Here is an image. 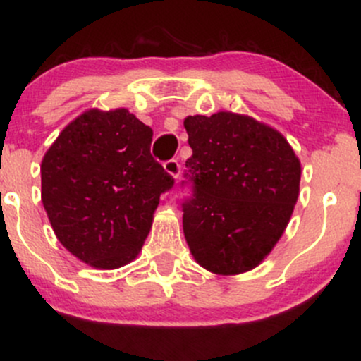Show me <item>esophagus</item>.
Instances as JSON below:
<instances>
[{
    "mask_svg": "<svg viewBox=\"0 0 361 361\" xmlns=\"http://www.w3.org/2000/svg\"><path fill=\"white\" fill-rule=\"evenodd\" d=\"M164 169H166V173H169V175L175 178V180H176L178 176H180V171H181L180 163H178L176 159L166 161V163H164Z\"/></svg>",
    "mask_w": 361,
    "mask_h": 361,
    "instance_id": "1",
    "label": "esophagus"
}]
</instances>
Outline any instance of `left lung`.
<instances>
[{"instance_id": "obj_1", "label": "left lung", "mask_w": 361, "mask_h": 361, "mask_svg": "<svg viewBox=\"0 0 361 361\" xmlns=\"http://www.w3.org/2000/svg\"><path fill=\"white\" fill-rule=\"evenodd\" d=\"M183 233L198 264L238 275L270 255L299 198L300 161L275 128L233 111L186 117Z\"/></svg>"}]
</instances>
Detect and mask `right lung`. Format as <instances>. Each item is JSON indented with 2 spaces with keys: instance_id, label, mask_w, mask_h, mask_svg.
Returning a JSON list of instances; mask_svg holds the SVG:
<instances>
[{
  "instance_id": "obj_1",
  "label": "right lung",
  "mask_w": 361,
  "mask_h": 361,
  "mask_svg": "<svg viewBox=\"0 0 361 361\" xmlns=\"http://www.w3.org/2000/svg\"><path fill=\"white\" fill-rule=\"evenodd\" d=\"M152 128L126 109L88 110L42 159V204L62 246L114 270L139 255L175 178L151 156Z\"/></svg>"
}]
</instances>
